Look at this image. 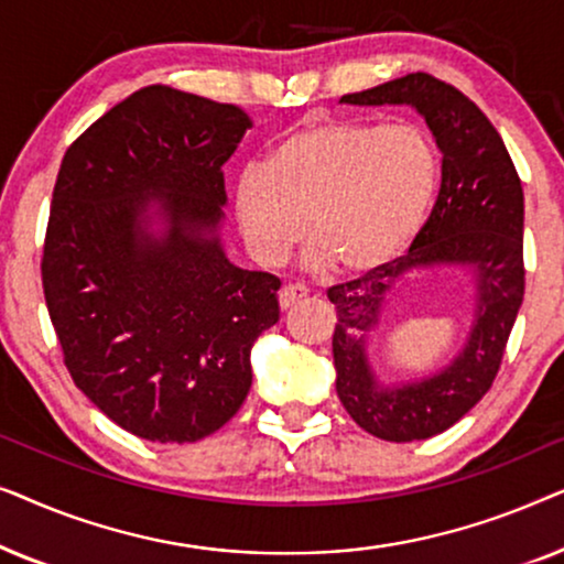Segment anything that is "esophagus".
<instances>
[{
    "mask_svg": "<svg viewBox=\"0 0 564 564\" xmlns=\"http://www.w3.org/2000/svg\"><path fill=\"white\" fill-rule=\"evenodd\" d=\"M305 297H307V288H303V284H284V288L280 290L282 311H288V307H292Z\"/></svg>",
    "mask_w": 564,
    "mask_h": 564,
    "instance_id": "obj_1",
    "label": "esophagus"
}]
</instances>
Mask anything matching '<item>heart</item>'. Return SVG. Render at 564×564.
Here are the masks:
<instances>
[{"label":"heart","mask_w":564,"mask_h":564,"mask_svg":"<svg viewBox=\"0 0 564 564\" xmlns=\"http://www.w3.org/2000/svg\"><path fill=\"white\" fill-rule=\"evenodd\" d=\"M438 187V156L415 126L323 118L282 135L267 164L246 166L236 218L259 264H280L307 236V264L365 274L421 234Z\"/></svg>","instance_id":"b5f03b06"}]
</instances>
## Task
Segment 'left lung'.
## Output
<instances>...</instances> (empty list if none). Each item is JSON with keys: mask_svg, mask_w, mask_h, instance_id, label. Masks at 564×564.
<instances>
[{"mask_svg": "<svg viewBox=\"0 0 564 564\" xmlns=\"http://www.w3.org/2000/svg\"><path fill=\"white\" fill-rule=\"evenodd\" d=\"M349 105H413L442 149V187L411 249L357 280L328 288L336 307V392L346 413L384 442H421L454 426L480 403L503 361L519 315L523 269V189L503 138L473 99L415 72L344 95ZM434 263H467L478 272L476 326L460 357L442 373L400 389H380L366 341L383 297L405 275Z\"/></svg>", "mask_w": 564, "mask_h": 564, "instance_id": "8db88e82", "label": "left lung"}]
</instances>
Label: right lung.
Segmentation results:
<instances>
[{
	"label": "right lung",
	"instance_id": "add662e5",
	"mask_svg": "<svg viewBox=\"0 0 564 564\" xmlns=\"http://www.w3.org/2000/svg\"><path fill=\"white\" fill-rule=\"evenodd\" d=\"M249 115L143 87L68 145L45 228L43 295L76 388L130 434L189 444L234 419L280 280L220 249V166ZM158 199L167 234L144 230Z\"/></svg>",
	"mask_w": 564,
	"mask_h": 564
}]
</instances>
